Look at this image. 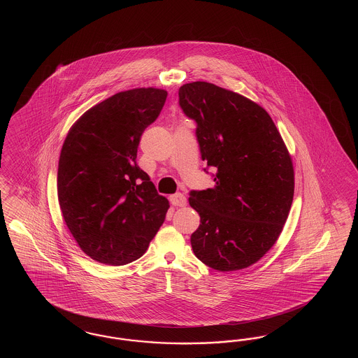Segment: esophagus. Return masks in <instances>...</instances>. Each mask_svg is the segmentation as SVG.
Instances as JSON below:
<instances>
[{"label": "esophagus", "instance_id": "34e87169", "mask_svg": "<svg viewBox=\"0 0 358 358\" xmlns=\"http://www.w3.org/2000/svg\"><path fill=\"white\" fill-rule=\"evenodd\" d=\"M171 203L176 207H182L186 205V198L184 194L177 193V194L171 195Z\"/></svg>", "mask_w": 358, "mask_h": 358}]
</instances>
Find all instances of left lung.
Returning a JSON list of instances; mask_svg holds the SVG:
<instances>
[{
  "label": "left lung",
  "instance_id": "left-lung-1",
  "mask_svg": "<svg viewBox=\"0 0 358 358\" xmlns=\"http://www.w3.org/2000/svg\"><path fill=\"white\" fill-rule=\"evenodd\" d=\"M180 105L196 122L202 160L215 185L192 192L201 217L190 243L219 271L245 269L280 238L294 196L292 156L268 111L250 98L206 81L180 87Z\"/></svg>",
  "mask_w": 358,
  "mask_h": 358
}]
</instances>
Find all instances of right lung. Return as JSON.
Segmentation results:
<instances>
[{"instance_id":"obj_1","label":"right lung","mask_w":358,"mask_h":358,"mask_svg":"<svg viewBox=\"0 0 358 358\" xmlns=\"http://www.w3.org/2000/svg\"><path fill=\"white\" fill-rule=\"evenodd\" d=\"M166 90L135 87L87 110L68 131L57 169L65 224L90 259L120 266L141 259L169 201L136 164L141 134L159 117Z\"/></svg>"}]
</instances>
